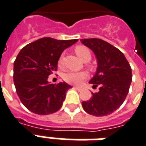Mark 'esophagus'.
<instances>
[{
  "label": "esophagus",
  "instance_id": "34e87169",
  "mask_svg": "<svg viewBox=\"0 0 146 146\" xmlns=\"http://www.w3.org/2000/svg\"><path fill=\"white\" fill-rule=\"evenodd\" d=\"M74 89L78 90V91H82V88H79V87H76V86H74Z\"/></svg>",
  "mask_w": 146,
  "mask_h": 146
}]
</instances>
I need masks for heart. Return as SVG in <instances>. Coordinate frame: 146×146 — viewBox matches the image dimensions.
Returning <instances> with one entry per match:
<instances>
[{
  "label": "heart",
  "mask_w": 146,
  "mask_h": 146,
  "mask_svg": "<svg viewBox=\"0 0 146 146\" xmlns=\"http://www.w3.org/2000/svg\"><path fill=\"white\" fill-rule=\"evenodd\" d=\"M74 51L77 54L78 56L80 58L82 59V61L87 62L89 61L92 58V54L91 51L87 47L83 45H78L77 46ZM63 61V54H61V57L58 59V64L61 65L62 64ZM88 77V74L86 72H67L66 73H64L63 75V79L68 84H72V85H80L83 80H85L86 78Z\"/></svg>",
  "instance_id": "obj_1"
}]
</instances>
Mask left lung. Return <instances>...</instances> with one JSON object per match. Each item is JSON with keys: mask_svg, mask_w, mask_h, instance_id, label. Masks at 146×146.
<instances>
[{"mask_svg": "<svg viewBox=\"0 0 146 146\" xmlns=\"http://www.w3.org/2000/svg\"><path fill=\"white\" fill-rule=\"evenodd\" d=\"M81 41L97 58V72L89 83L93 88L99 86L98 92L92 93L90 100L82 102V107L92 115H110L122 105L129 93L132 79L131 66L120 50L105 40L87 38Z\"/></svg>", "mask_w": 146, "mask_h": 146, "instance_id": "8db88e82", "label": "left lung"}]
</instances>
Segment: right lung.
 <instances>
[{
    "instance_id": "obj_1",
    "label": "right lung",
    "mask_w": 146,
    "mask_h": 146,
    "mask_svg": "<svg viewBox=\"0 0 146 146\" xmlns=\"http://www.w3.org/2000/svg\"><path fill=\"white\" fill-rule=\"evenodd\" d=\"M77 41L43 38L21 50L14 62L13 78L20 100L28 110L45 115L61 108L72 87L65 82L50 84L48 78L57 71L63 51Z\"/></svg>"
}]
</instances>
